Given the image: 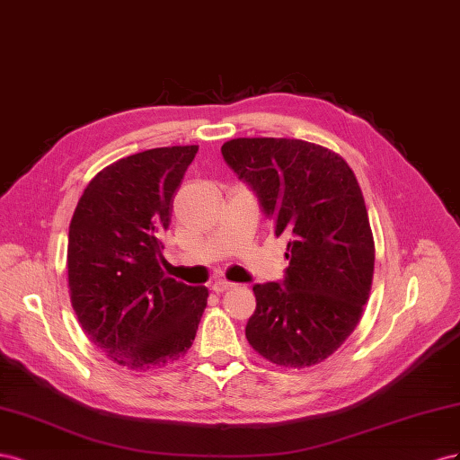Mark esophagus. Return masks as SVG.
<instances>
[{
	"mask_svg": "<svg viewBox=\"0 0 460 460\" xmlns=\"http://www.w3.org/2000/svg\"><path fill=\"white\" fill-rule=\"evenodd\" d=\"M233 287H234V283H231V281L217 279V281H214V285H212V291H214V293H217V295H221V293L229 291V288H233Z\"/></svg>",
	"mask_w": 460,
	"mask_h": 460,
	"instance_id": "esophagus-1",
	"label": "esophagus"
}]
</instances>
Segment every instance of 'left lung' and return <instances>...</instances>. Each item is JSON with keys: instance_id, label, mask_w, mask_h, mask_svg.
Returning <instances> with one entry per match:
<instances>
[{"instance_id": "8db88e82", "label": "left lung", "mask_w": 460, "mask_h": 460, "mask_svg": "<svg viewBox=\"0 0 460 460\" xmlns=\"http://www.w3.org/2000/svg\"><path fill=\"white\" fill-rule=\"evenodd\" d=\"M221 154L287 239L285 281L252 287L248 343L283 368L320 364L354 332L372 288L376 248L358 181L339 154L298 138H233Z\"/></svg>"}]
</instances>
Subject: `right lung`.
<instances>
[{
	"label": "right lung",
	"instance_id": "1",
	"mask_svg": "<svg viewBox=\"0 0 460 460\" xmlns=\"http://www.w3.org/2000/svg\"><path fill=\"white\" fill-rule=\"evenodd\" d=\"M199 146L144 150L88 182L69 226L71 305L84 333L128 370L162 368L192 347L206 287L162 271L175 192Z\"/></svg>",
	"mask_w": 460,
	"mask_h": 460
}]
</instances>
